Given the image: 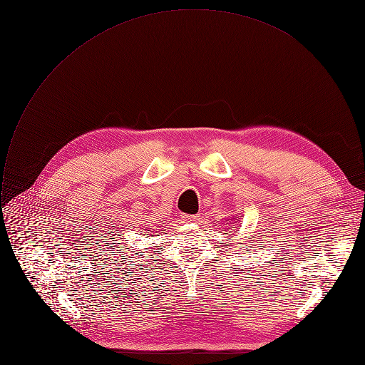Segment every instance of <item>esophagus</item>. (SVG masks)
Returning a JSON list of instances; mask_svg holds the SVG:
<instances>
[{
    "label": "esophagus",
    "mask_w": 365,
    "mask_h": 365,
    "mask_svg": "<svg viewBox=\"0 0 365 365\" xmlns=\"http://www.w3.org/2000/svg\"><path fill=\"white\" fill-rule=\"evenodd\" d=\"M185 220H186V221L193 222V221H196V220H197V215H185Z\"/></svg>",
    "instance_id": "1"
}]
</instances>
